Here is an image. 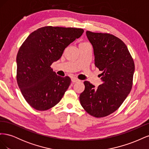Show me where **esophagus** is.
I'll list each match as a JSON object with an SVG mask.
<instances>
[{
	"label": "esophagus",
	"instance_id": "obj_1",
	"mask_svg": "<svg viewBox=\"0 0 149 149\" xmlns=\"http://www.w3.org/2000/svg\"><path fill=\"white\" fill-rule=\"evenodd\" d=\"M71 81H72V82H73V83H78V82L80 81V80L79 79H78L77 78H76V77L71 78Z\"/></svg>",
	"mask_w": 149,
	"mask_h": 149
}]
</instances>
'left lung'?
<instances>
[{"label":"left lung","mask_w":149,"mask_h":149,"mask_svg":"<svg viewBox=\"0 0 149 149\" xmlns=\"http://www.w3.org/2000/svg\"><path fill=\"white\" fill-rule=\"evenodd\" d=\"M86 36L93 47L95 66L102 71V83L95 88L85 81L79 101L88 114L103 118L118 109L131 91L135 65L127 46L116 36L90 31Z\"/></svg>","instance_id":"left-lung-1"}]
</instances>
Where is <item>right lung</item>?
<instances>
[{
	"label": "right lung",
	"instance_id": "right-lung-1",
	"mask_svg": "<svg viewBox=\"0 0 149 149\" xmlns=\"http://www.w3.org/2000/svg\"><path fill=\"white\" fill-rule=\"evenodd\" d=\"M83 32L82 29L47 26L33 31L22 43L17 55V81L33 109L46 111L61 100L71 79L58 76L50 66Z\"/></svg>",
	"mask_w": 149,
	"mask_h": 149
}]
</instances>
